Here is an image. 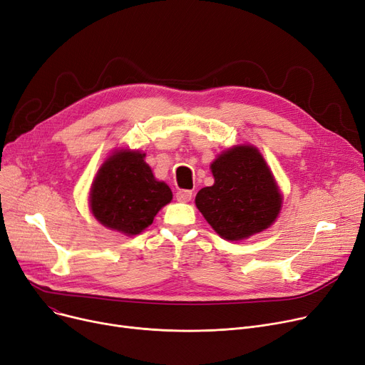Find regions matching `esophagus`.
Listing matches in <instances>:
<instances>
[{
	"label": "esophagus",
	"mask_w": 365,
	"mask_h": 365,
	"mask_svg": "<svg viewBox=\"0 0 365 365\" xmlns=\"http://www.w3.org/2000/svg\"><path fill=\"white\" fill-rule=\"evenodd\" d=\"M175 197H177L178 202L187 203V202H190V200L193 199V193L190 192V190H180V192L175 195Z\"/></svg>",
	"instance_id": "obj_1"
}]
</instances>
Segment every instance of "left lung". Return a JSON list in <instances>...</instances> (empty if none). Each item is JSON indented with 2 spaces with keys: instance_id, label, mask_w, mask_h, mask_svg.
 <instances>
[{
  "instance_id": "8db88e82",
  "label": "left lung",
  "mask_w": 365,
  "mask_h": 365,
  "mask_svg": "<svg viewBox=\"0 0 365 365\" xmlns=\"http://www.w3.org/2000/svg\"><path fill=\"white\" fill-rule=\"evenodd\" d=\"M214 185L196 196V206L225 240H242L266 230L282 207L273 173L254 145H236L212 162Z\"/></svg>"
}]
</instances>
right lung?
Wrapping results in <instances>:
<instances>
[{
  "mask_svg": "<svg viewBox=\"0 0 365 365\" xmlns=\"http://www.w3.org/2000/svg\"><path fill=\"white\" fill-rule=\"evenodd\" d=\"M145 153L117 150L102 163L91 188V211L106 227L140 235L172 200L168 184L154 178Z\"/></svg>",
  "mask_w": 365,
  "mask_h": 365,
  "instance_id": "obj_1",
  "label": "right lung"
}]
</instances>
